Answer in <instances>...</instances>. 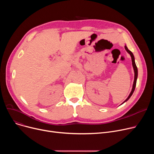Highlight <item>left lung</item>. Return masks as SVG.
I'll return each mask as SVG.
<instances>
[{
	"instance_id": "8db88e82",
	"label": "left lung",
	"mask_w": 154,
	"mask_h": 154,
	"mask_svg": "<svg viewBox=\"0 0 154 154\" xmlns=\"http://www.w3.org/2000/svg\"><path fill=\"white\" fill-rule=\"evenodd\" d=\"M125 50L127 51V52H128V53H129L130 54V55H131V58H132V66H133V67H134V72H135V76H134V84H133V87H132V91H131V94H130V95H128V97H127V99L123 102V103H124L125 102H126V101H127L129 99H130V97H131L132 96V94L134 93V90H135V86H136V83H137V76H138V70H137V66H136V64H135V60H134V55H133V54H132V52L131 51H129L128 49V48H127V47L125 45Z\"/></svg>"
}]
</instances>
